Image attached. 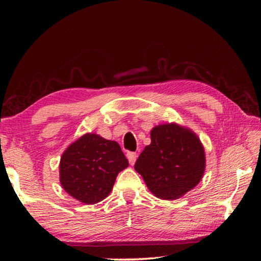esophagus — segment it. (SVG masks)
Wrapping results in <instances>:
<instances>
[{
  "label": "esophagus",
  "mask_w": 261,
  "mask_h": 261,
  "mask_svg": "<svg viewBox=\"0 0 261 261\" xmlns=\"http://www.w3.org/2000/svg\"><path fill=\"white\" fill-rule=\"evenodd\" d=\"M127 158H128V162H129L130 165H134L135 162H137L138 154L135 152H128L127 153Z\"/></svg>",
  "instance_id": "34e87169"
}]
</instances>
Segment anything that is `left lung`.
Wrapping results in <instances>:
<instances>
[{"label":"left lung","instance_id":"obj_1","mask_svg":"<svg viewBox=\"0 0 261 261\" xmlns=\"http://www.w3.org/2000/svg\"><path fill=\"white\" fill-rule=\"evenodd\" d=\"M155 197L173 201L192 190L205 170V152L190 128L171 122L153 127L151 144L134 165Z\"/></svg>","mask_w":261,"mask_h":261}]
</instances>
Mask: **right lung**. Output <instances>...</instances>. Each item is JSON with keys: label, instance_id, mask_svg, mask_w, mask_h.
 <instances>
[{"label": "right lung", "instance_id": "1", "mask_svg": "<svg viewBox=\"0 0 261 261\" xmlns=\"http://www.w3.org/2000/svg\"><path fill=\"white\" fill-rule=\"evenodd\" d=\"M128 160L116 141L87 133L69 145L59 163V180L77 201L95 204L108 197Z\"/></svg>", "mask_w": 261, "mask_h": 261}]
</instances>
